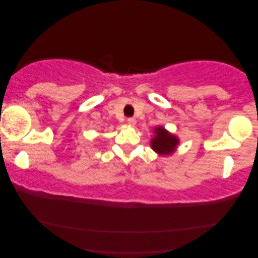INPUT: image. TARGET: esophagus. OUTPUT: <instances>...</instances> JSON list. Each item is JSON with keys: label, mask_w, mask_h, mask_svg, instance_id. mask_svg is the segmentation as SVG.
I'll list each match as a JSON object with an SVG mask.
<instances>
[{"label": "esophagus", "mask_w": 258, "mask_h": 258, "mask_svg": "<svg viewBox=\"0 0 258 258\" xmlns=\"http://www.w3.org/2000/svg\"><path fill=\"white\" fill-rule=\"evenodd\" d=\"M126 122H128V124L132 125V126H135V124H136V119L135 118H132V117L126 119Z\"/></svg>", "instance_id": "1"}]
</instances>
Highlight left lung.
<instances>
[{
  "instance_id": "1",
  "label": "left lung",
  "mask_w": 258,
  "mask_h": 258,
  "mask_svg": "<svg viewBox=\"0 0 258 258\" xmlns=\"http://www.w3.org/2000/svg\"><path fill=\"white\" fill-rule=\"evenodd\" d=\"M154 136L150 140V147L160 156H170L177 149L179 139L174 134L168 132L164 126H155Z\"/></svg>"
}]
</instances>
